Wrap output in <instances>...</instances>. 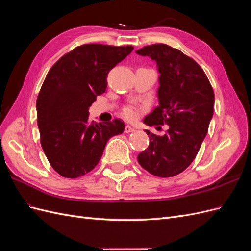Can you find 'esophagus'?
Wrapping results in <instances>:
<instances>
[{
	"mask_svg": "<svg viewBox=\"0 0 251 251\" xmlns=\"http://www.w3.org/2000/svg\"><path fill=\"white\" fill-rule=\"evenodd\" d=\"M135 128L132 127L131 126H126L125 127V133H131V132H134Z\"/></svg>",
	"mask_w": 251,
	"mask_h": 251,
	"instance_id": "1",
	"label": "esophagus"
}]
</instances>
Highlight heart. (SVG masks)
<instances>
[{"label": "heart", "mask_w": 251, "mask_h": 251, "mask_svg": "<svg viewBox=\"0 0 251 251\" xmlns=\"http://www.w3.org/2000/svg\"><path fill=\"white\" fill-rule=\"evenodd\" d=\"M124 114L126 118H127L128 120H134L137 118L138 114H139V110L137 108L133 107V105H127L124 109Z\"/></svg>", "instance_id": "heart-1"}]
</instances>
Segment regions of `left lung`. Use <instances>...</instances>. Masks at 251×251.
Segmentation results:
<instances>
[{
    "mask_svg": "<svg viewBox=\"0 0 251 251\" xmlns=\"http://www.w3.org/2000/svg\"><path fill=\"white\" fill-rule=\"evenodd\" d=\"M136 52L155 60L160 73L159 105L143 123L169 126L163 136L147 131L149 148L138 155V162L154 176L174 177L194 161L207 134L214 90L202 68L178 49L154 44Z\"/></svg>",
    "mask_w": 251,
    "mask_h": 251,
    "instance_id": "obj_1",
    "label": "left lung"
}]
</instances>
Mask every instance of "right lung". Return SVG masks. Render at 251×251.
<instances>
[{
    "label": "right lung",
    "instance_id": "obj_1",
    "mask_svg": "<svg viewBox=\"0 0 251 251\" xmlns=\"http://www.w3.org/2000/svg\"><path fill=\"white\" fill-rule=\"evenodd\" d=\"M133 46L86 44L51 67L36 100L41 144L49 163L65 178H77L100 162L108 140L125 130L121 119L89 120V108L107 89L108 74Z\"/></svg>",
    "mask_w": 251,
    "mask_h": 251
}]
</instances>
